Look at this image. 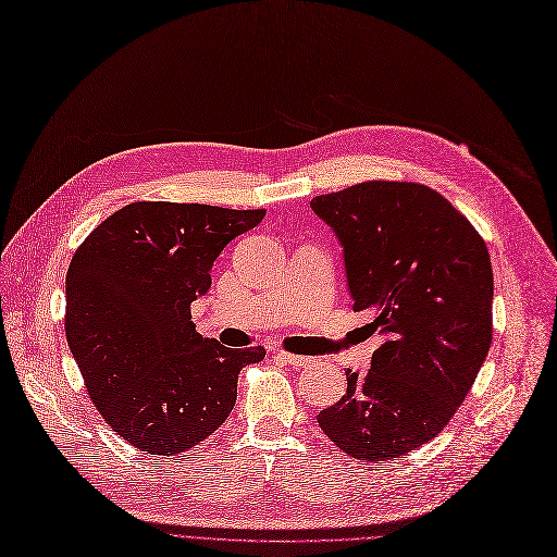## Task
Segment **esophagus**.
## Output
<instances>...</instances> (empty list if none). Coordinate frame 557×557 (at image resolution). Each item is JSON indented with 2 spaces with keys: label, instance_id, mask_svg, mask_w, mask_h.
<instances>
[{
  "label": "esophagus",
  "instance_id": "1",
  "mask_svg": "<svg viewBox=\"0 0 557 557\" xmlns=\"http://www.w3.org/2000/svg\"><path fill=\"white\" fill-rule=\"evenodd\" d=\"M277 358L286 360L294 367H307V364H314V358H307V356H296V354H284V351H277Z\"/></svg>",
  "mask_w": 557,
  "mask_h": 557
}]
</instances>
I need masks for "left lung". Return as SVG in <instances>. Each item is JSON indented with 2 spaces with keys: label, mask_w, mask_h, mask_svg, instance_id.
<instances>
[{
  "label": "left lung",
  "mask_w": 557,
  "mask_h": 557,
  "mask_svg": "<svg viewBox=\"0 0 557 557\" xmlns=\"http://www.w3.org/2000/svg\"><path fill=\"white\" fill-rule=\"evenodd\" d=\"M310 206L342 245L354 312L383 339L367 374L346 369V395L321 410L319 426L348 457L399 459L441 434L486 360V245L420 183L367 181Z\"/></svg>",
  "instance_id": "obj_1"
}]
</instances>
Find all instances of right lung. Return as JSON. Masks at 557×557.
<instances>
[{
    "instance_id": "add662e5",
    "label": "right lung",
    "mask_w": 557,
    "mask_h": 557,
    "mask_svg": "<svg viewBox=\"0 0 557 557\" xmlns=\"http://www.w3.org/2000/svg\"><path fill=\"white\" fill-rule=\"evenodd\" d=\"M265 211L135 201L98 224L66 275V339L100 416L147 455L174 457L230 418L238 372L263 346L201 337L190 302L226 243Z\"/></svg>"
}]
</instances>
